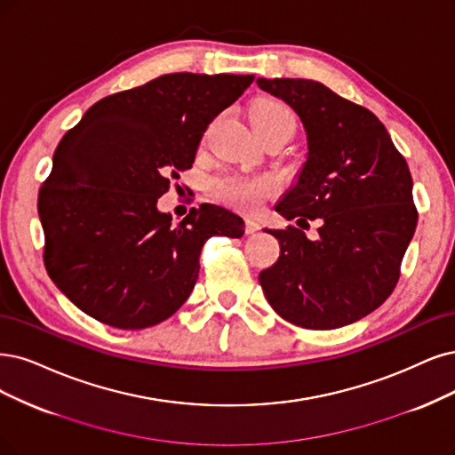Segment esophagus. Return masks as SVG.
Segmentation results:
<instances>
[{
    "label": "esophagus",
    "mask_w": 455,
    "mask_h": 455,
    "mask_svg": "<svg viewBox=\"0 0 455 455\" xmlns=\"http://www.w3.org/2000/svg\"><path fill=\"white\" fill-rule=\"evenodd\" d=\"M260 230V225L253 219H245V234H255Z\"/></svg>",
    "instance_id": "esophagus-1"
}]
</instances>
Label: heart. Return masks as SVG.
Instances as JSON below:
<instances>
[{
    "instance_id": "b5f03b06",
    "label": "heart",
    "mask_w": 455,
    "mask_h": 455,
    "mask_svg": "<svg viewBox=\"0 0 455 455\" xmlns=\"http://www.w3.org/2000/svg\"><path fill=\"white\" fill-rule=\"evenodd\" d=\"M249 122L255 131H262L279 124L294 125L291 110L279 100L260 99L249 110ZM277 183L266 176H247V174H227L212 181V195L238 208L245 213L257 212L266 198L274 196Z\"/></svg>"
}]
</instances>
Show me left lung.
<instances>
[{"label":"left lung","mask_w":455,"mask_h":455,"mask_svg":"<svg viewBox=\"0 0 455 455\" xmlns=\"http://www.w3.org/2000/svg\"><path fill=\"white\" fill-rule=\"evenodd\" d=\"M257 84L292 107L307 134V161L275 212L298 225L323 223L315 242L296 227L264 228L279 240L281 253L260 272V287L275 313L296 326L333 330L356 323L394 292L414 236L409 164L371 110L324 84Z\"/></svg>","instance_id":"left-lung-1"}]
</instances>
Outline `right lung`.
<instances>
[{
  "label": "right lung",
  "instance_id": "right-lung-1",
  "mask_svg": "<svg viewBox=\"0 0 455 455\" xmlns=\"http://www.w3.org/2000/svg\"><path fill=\"white\" fill-rule=\"evenodd\" d=\"M253 75L172 73L108 95L65 132L37 198L44 267L95 321L142 330L189 298L212 236H243V219L202 204L172 225L157 200L193 166L202 134Z\"/></svg>",
  "mask_w": 455,
  "mask_h": 455
}]
</instances>
